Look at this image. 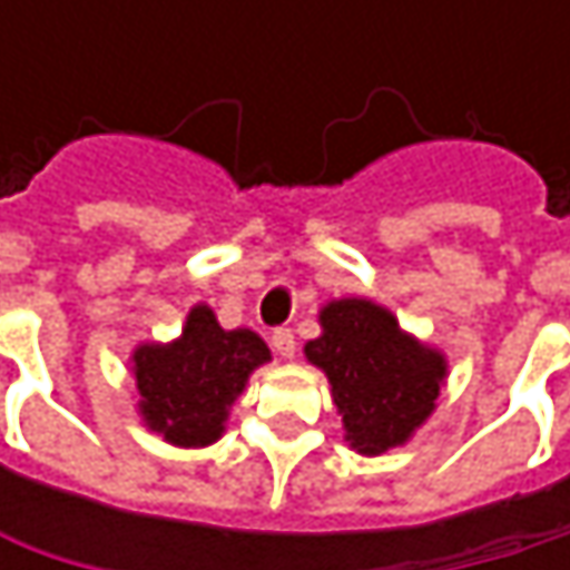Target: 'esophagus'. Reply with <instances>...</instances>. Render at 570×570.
I'll use <instances>...</instances> for the list:
<instances>
[{
    "label": "esophagus",
    "mask_w": 570,
    "mask_h": 570,
    "mask_svg": "<svg viewBox=\"0 0 570 570\" xmlns=\"http://www.w3.org/2000/svg\"><path fill=\"white\" fill-rule=\"evenodd\" d=\"M271 343H274V350L284 356V360H293V353H296V336H293V330H274V336H271Z\"/></svg>",
    "instance_id": "esophagus-1"
}]
</instances>
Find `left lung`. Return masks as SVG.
<instances>
[{"label": "left lung", "instance_id": "left-lung-1", "mask_svg": "<svg viewBox=\"0 0 570 570\" xmlns=\"http://www.w3.org/2000/svg\"><path fill=\"white\" fill-rule=\"evenodd\" d=\"M320 323L323 336L306 343V356L330 376L350 445L363 455L402 445L435 409L445 360L370 299H336Z\"/></svg>", "mask_w": 570, "mask_h": 570}]
</instances>
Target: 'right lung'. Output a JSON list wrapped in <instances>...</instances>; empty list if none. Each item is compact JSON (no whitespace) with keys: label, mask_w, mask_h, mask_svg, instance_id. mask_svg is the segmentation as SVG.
Returning <instances> with one entry per match:
<instances>
[{"label":"right lung","mask_w":570,"mask_h":570,"mask_svg":"<svg viewBox=\"0 0 570 570\" xmlns=\"http://www.w3.org/2000/svg\"><path fill=\"white\" fill-rule=\"evenodd\" d=\"M267 360L271 350L257 333H227L207 306H194L177 343L135 353L145 422L174 445H210L224 432L227 405Z\"/></svg>","instance_id":"obj_1"}]
</instances>
